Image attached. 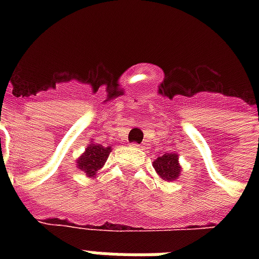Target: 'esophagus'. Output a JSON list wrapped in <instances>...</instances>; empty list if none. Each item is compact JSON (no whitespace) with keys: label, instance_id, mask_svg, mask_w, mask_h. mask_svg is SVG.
I'll use <instances>...</instances> for the list:
<instances>
[{"label":"esophagus","instance_id":"1","mask_svg":"<svg viewBox=\"0 0 259 259\" xmlns=\"http://www.w3.org/2000/svg\"><path fill=\"white\" fill-rule=\"evenodd\" d=\"M132 146H133V148H138V149L141 148V145H138V144H132Z\"/></svg>","mask_w":259,"mask_h":259}]
</instances>
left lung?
<instances>
[{"instance_id": "1", "label": "left lung", "mask_w": 259, "mask_h": 259, "mask_svg": "<svg viewBox=\"0 0 259 259\" xmlns=\"http://www.w3.org/2000/svg\"><path fill=\"white\" fill-rule=\"evenodd\" d=\"M153 168L162 181L177 180L183 170L179 161V154L176 152H169L156 158L153 161Z\"/></svg>"}]
</instances>
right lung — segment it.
<instances>
[{
	"label": "right lung",
	"instance_id": "1",
	"mask_svg": "<svg viewBox=\"0 0 259 259\" xmlns=\"http://www.w3.org/2000/svg\"><path fill=\"white\" fill-rule=\"evenodd\" d=\"M111 152V146H103L101 144L91 141L86 149L76 158V168L86 173L87 177L98 176V172L103 168L106 160Z\"/></svg>",
	"mask_w": 259,
	"mask_h": 259
}]
</instances>
